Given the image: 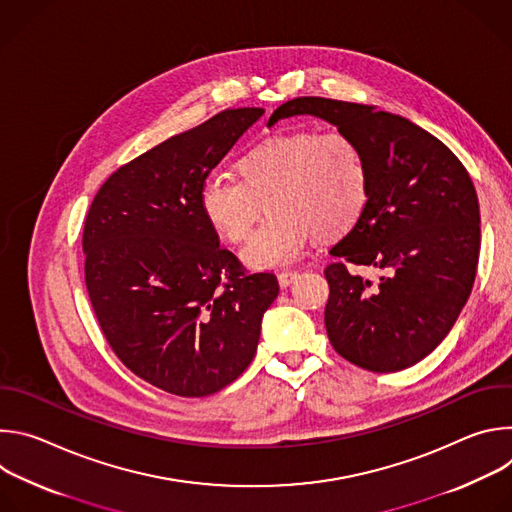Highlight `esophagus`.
Segmentation results:
<instances>
[{
    "instance_id": "34e87169",
    "label": "esophagus",
    "mask_w": 512,
    "mask_h": 512,
    "mask_svg": "<svg viewBox=\"0 0 512 512\" xmlns=\"http://www.w3.org/2000/svg\"><path fill=\"white\" fill-rule=\"evenodd\" d=\"M294 279H298V271H281V273L277 275V281H279L281 287H287Z\"/></svg>"
}]
</instances>
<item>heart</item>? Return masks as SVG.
<instances>
[{"mask_svg":"<svg viewBox=\"0 0 512 512\" xmlns=\"http://www.w3.org/2000/svg\"><path fill=\"white\" fill-rule=\"evenodd\" d=\"M235 170L239 182L216 174L202 182L198 208L218 237L243 243L265 204L269 218L243 249L253 269L296 263L314 233L340 237L369 206L367 160L342 129H300L265 139L237 160Z\"/></svg>","mask_w":512,"mask_h":512,"instance_id":"heart-1","label":"heart"}]
</instances>
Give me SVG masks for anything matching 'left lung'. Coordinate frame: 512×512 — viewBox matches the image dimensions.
Returning <instances> with one entry per match:
<instances>
[{
  "instance_id": "8db88e82",
  "label": "left lung",
  "mask_w": 512,
  "mask_h": 512,
  "mask_svg": "<svg viewBox=\"0 0 512 512\" xmlns=\"http://www.w3.org/2000/svg\"><path fill=\"white\" fill-rule=\"evenodd\" d=\"M314 115L350 133L371 178L369 206L324 269L334 350L373 373L425 358L456 324L476 277L480 208L468 170L440 139L371 105L298 97L269 119ZM373 266L377 284L353 271Z\"/></svg>"
}]
</instances>
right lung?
Returning a JSON list of instances; mask_svg holds the SVG:
<instances>
[{"label": "right lung", "instance_id": "obj_1", "mask_svg": "<svg viewBox=\"0 0 512 512\" xmlns=\"http://www.w3.org/2000/svg\"><path fill=\"white\" fill-rule=\"evenodd\" d=\"M259 107L216 113L113 172L89 208L85 283L107 344L125 367L178 397L225 389L251 364L273 273H247L218 245L198 190Z\"/></svg>", "mask_w": 512, "mask_h": 512}]
</instances>
